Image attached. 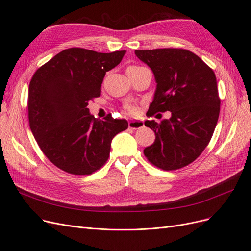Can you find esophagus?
<instances>
[{
  "mask_svg": "<svg viewBox=\"0 0 251 251\" xmlns=\"http://www.w3.org/2000/svg\"><path fill=\"white\" fill-rule=\"evenodd\" d=\"M143 122L141 121H130L128 123V127L129 128H133V129H137V128H140L143 126Z\"/></svg>",
  "mask_w": 251,
  "mask_h": 251,
  "instance_id": "34e87169",
  "label": "esophagus"
}]
</instances>
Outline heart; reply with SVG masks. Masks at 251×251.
I'll list each match as a JSON object with an SVG mask.
<instances>
[{
	"label": "heart",
	"instance_id": "obj_1",
	"mask_svg": "<svg viewBox=\"0 0 251 251\" xmlns=\"http://www.w3.org/2000/svg\"><path fill=\"white\" fill-rule=\"evenodd\" d=\"M130 67H138V66H130ZM126 110H127V112H129V113H134V112L136 111L135 107H134V106H132V105H128V106H126Z\"/></svg>",
	"mask_w": 251,
	"mask_h": 251
}]
</instances>
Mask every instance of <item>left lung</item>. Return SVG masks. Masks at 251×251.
<instances>
[{
    "label": "left lung",
    "instance_id": "8db88e82",
    "mask_svg": "<svg viewBox=\"0 0 251 251\" xmlns=\"http://www.w3.org/2000/svg\"><path fill=\"white\" fill-rule=\"evenodd\" d=\"M135 54L152 69L157 82L147 116L172 112L170 119L159 124L144 123L156 136L144 155L163 171L182 169L199 157L216 128L221 109L216 75L185 49L136 50Z\"/></svg>",
    "mask_w": 251,
    "mask_h": 251
}]
</instances>
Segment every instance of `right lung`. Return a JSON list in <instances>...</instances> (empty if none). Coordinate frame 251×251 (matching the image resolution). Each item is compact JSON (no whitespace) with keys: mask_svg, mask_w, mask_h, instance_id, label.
Wrapping results in <instances>:
<instances>
[{"mask_svg":"<svg viewBox=\"0 0 251 251\" xmlns=\"http://www.w3.org/2000/svg\"><path fill=\"white\" fill-rule=\"evenodd\" d=\"M126 51L98 53L69 48L35 71L28 89V121L46 157L71 175H91L108 160L111 141L128 126L126 119L104 121L90 114L89 101L100 97L106 71Z\"/></svg>","mask_w":251,"mask_h":251,"instance_id":"right-lung-1","label":"right lung"}]
</instances>
